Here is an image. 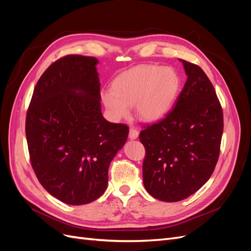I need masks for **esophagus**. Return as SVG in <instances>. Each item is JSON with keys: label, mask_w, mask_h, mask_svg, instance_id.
I'll list each match as a JSON object with an SVG mask.
<instances>
[{"label": "esophagus", "mask_w": 251, "mask_h": 251, "mask_svg": "<svg viewBox=\"0 0 251 251\" xmlns=\"http://www.w3.org/2000/svg\"><path fill=\"white\" fill-rule=\"evenodd\" d=\"M138 135H139V132H138L137 128H135V127L130 128V133H128V138L136 139L138 137Z\"/></svg>", "instance_id": "1"}]
</instances>
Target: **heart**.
<instances>
[{
  "label": "heart",
  "mask_w": 251,
  "mask_h": 251,
  "mask_svg": "<svg viewBox=\"0 0 251 251\" xmlns=\"http://www.w3.org/2000/svg\"><path fill=\"white\" fill-rule=\"evenodd\" d=\"M180 77L173 68L146 65L121 74L113 81V90L101 91V100L116 120L136 113L144 121H157L173 109L180 91Z\"/></svg>",
  "instance_id": "obj_1"
}]
</instances>
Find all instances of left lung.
Instances as JSON below:
<instances>
[{
  "mask_svg": "<svg viewBox=\"0 0 251 251\" xmlns=\"http://www.w3.org/2000/svg\"><path fill=\"white\" fill-rule=\"evenodd\" d=\"M180 60L187 79L175 107L139 134L146 148L143 185L165 202L183 200L206 183L223 134V112L214 86L199 66Z\"/></svg>",
  "mask_w": 251,
  "mask_h": 251,
  "instance_id": "left-lung-1",
  "label": "left lung"
}]
</instances>
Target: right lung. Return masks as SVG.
<instances>
[{
	"mask_svg": "<svg viewBox=\"0 0 251 251\" xmlns=\"http://www.w3.org/2000/svg\"><path fill=\"white\" fill-rule=\"evenodd\" d=\"M92 56L66 55L37 81L26 116V138L40 183L70 205L96 200L128 127L101 114L100 82Z\"/></svg>",
	"mask_w": 251,
	"mask_h": 251,
	"instance_id": "obj_1",
	"label": "right lung"
}]
</instances>
